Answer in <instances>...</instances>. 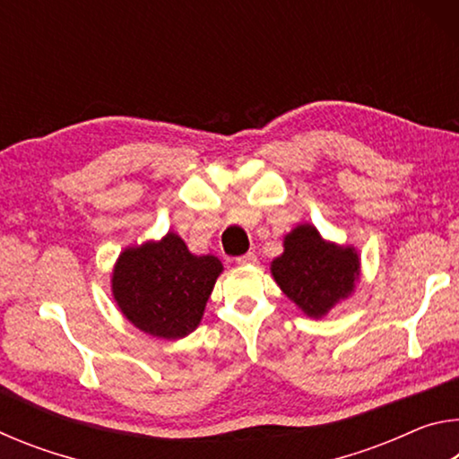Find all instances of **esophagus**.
Returning <instances> with one entry per match:
<instances>
[{
    "instance_id": "1",
    "label": "esophagus",
    "mask_w": 459,
    "mask_h": 459,
    "mask_svg": "<svg viewBox=\"0 0 459 459\" xmlns=\"http://www.w3.org/2000/svg\"><path fill=\"white\" fill-rule=\"evenodd\" d=\"M238 265H253V263H257V255L255 253H247V255H240L237 259Z\"/></svg>"
}]
</instances>
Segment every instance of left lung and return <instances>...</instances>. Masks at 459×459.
I'll return each mask as SVG.
<instances>
[{
	"label": "left lung",
	"mask_w": 459,
	"mask_h": 459,
	"mask_svg": "<svg viewBox=\"0 0 459 459\" xmlns=\"http://www.w3.org/2000/svg\"><path fill=\"white\" fill-rule=\"evenodd\" d=\"M283 293L307 316L320 317L354 290L359 255L325 243L314 227L301 224L285 237V251L271 265Z\"/></svg>",
	"instance_id": "obj_1"
}]
</instances>
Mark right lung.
Instances as JSON below:
<instances>
[{
  "instance_id": "add662e5",
  "label": "right lung",
  "mask_w": 459,
  "mask_h": 459,
  "mask_svg": "<svg viewBox=\"0 0 459 459\" xmlns=\"http://www.w3.org/2000/svg\"><path fill=\"white\" fill-rule=\"evenodd\" d=\"M222 265L212 255L196 257L168 232L161 243L127 248L113 271V295L139 330L176 340L196 330Z\"/></svg>"
}]
</instances>
